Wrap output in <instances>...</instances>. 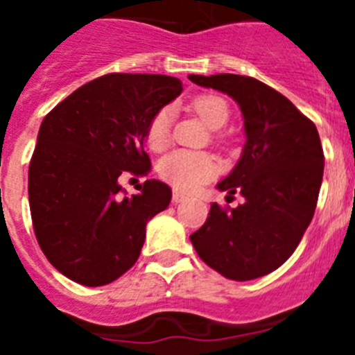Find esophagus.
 <instances>
[{"mask_svg":"<svg viewBox=\"0 0 355 355\" xmlns=\"http://www.w3.org/2000/svg\"><path fill=\"white\" fill-rule=\"evenodd\" d=\"M184 199H187V196H184V193H181V192L172 193V202H174V205H180V202H183Z\"/></svg>","mask_w":355,"mask_h":355,"instance_id":"obj_1","label":"esophagus"}]
</instances>
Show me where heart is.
<instances>
[{
  "instance_id": "1",
  "label": "heart",
  "mask_w": 355,
  "mask_h": 355,
  "mask_svg": "<svg viewBox=\"0 0 355 355\" xmlns=\"http://www.w3.org/2000/svg\"><path fill=\"white\" fill-rule=\"evenodd\" d=\"M192 108L211 130H220L229 119L227 103L218 96H199L192 103ZM171 139V110L163 108L150 119L146 131V142L149 149L163 150ZM215 162L206 153H190V150H174L163 156L158 163V174L165 183L178 190H193L205 181L215 175Z\"/></svg>"
}]
</instances>
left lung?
<instances>
[{"label": "left lung", "instance_id": "8db88e82", "mask_svg": "<svg viewBox=\"0 0 355 355\" xmlns=\"http://www.w3.org/2000/svg\"><path fill=\"white\" fill-rule=\"evenodd\" d=\"M199 87L227 94L243 115L245 146L231 174L216 184L245 199L238 208L213 202L190 234L199 258L233 281L270 274L290 258L315 215L324 150L318 131L290 99L240 74H190Z\"/></svg>", "mask_w": 355, "mask_h": 355}]
</instances>
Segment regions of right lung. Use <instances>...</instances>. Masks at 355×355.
Returning <instances> with one entry per match:
<instances>
[{"mask_svg":"<svg viewBox=\"0 0 355 355\" xmlns=\"http://www.w3.org/2000/svg\"><path fill=\"white\" fill-rule=\"evenodd\" d=\"M183 90L165 74L112 72L85 83L44 117L28 171L37 241L56 270L103 286L139 259L147 222L171 205L172 190L147 180L126 197L119 175H147L146 131Z\"/></svg>","mask_w":355,"mask_h":355,"instance_id":"obj_1","label":"right lung"}]
</instances>
